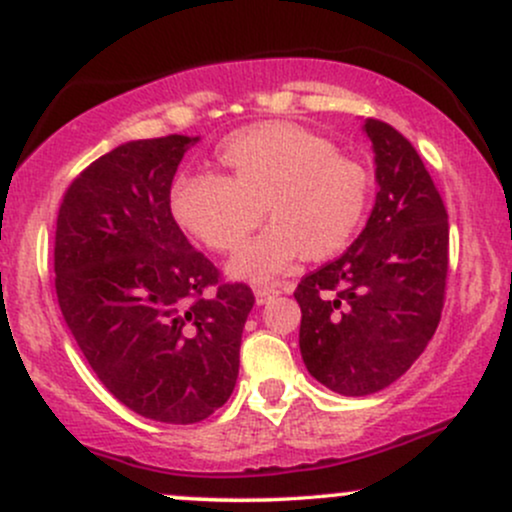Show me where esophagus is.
<instances>
[{
  "label": "esophagus",
  "instance_id": "esophagus-1",
  "mask_svg": "<svg viewBox=\"0 0 512 512\" xmlns=\"http://www.w3.org/2000/svg\"><path fill=\"white\" fill-rule=\"evenodd\" d=\"M276 293H281V286L279 284H262V286H255V298L257 303H267L269 298L276 296Z\"/></svg>",
  "mask_w": 512,
  "mask_h": 512
}]
</instances>
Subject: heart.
I'll return each mask as SVG.
<instances>
[{"label": "heart", "instance_id": "heart-1", "mask_svg": "<svg viewBox=\"0 0 512 512\" xmlns=\"http://www.w3.org/2000/svg\"><path fill=\"white\" fill-rule=\"evenodd\" d=\"M223 178L182 175L170 214L199 243L233 252L260 226H272L233 257L240 279H269L298 257L327 260L346 248L368 204L366 168L296 122H257L216 149Z\"/></svg>", "mask_w": 512, "mask_h": 512}]
</instances>
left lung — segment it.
Segmentation results:
<instances>
[{"instance_id": "8db88e82", "label": "left lung", "mask_w": 512, "mask_h": 512, "mask_svg": "<svg viewBox=\"0 0 512 512\" xmlns=\"http://www.w3.org/2000/svg\"><path fill=\"white\" fill-rule=\"evenodd\" d=\"M363 127L380 185L370 219L293 291L305 368L346 397L383 390L421 356L438 330L450 262L448 211L419 151L383 120Z\"/></svg>"}]
</instances>
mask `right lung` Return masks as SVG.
Instances as JSON below:
<instances>
[{"label":"right lung","instance_id":"add662e5","mask_svg":"<svg viewBox=\"0 0 512 512\" xmlns=\"http://www.w3.org/2000/svg\"><path fill=\"white\" fill-rule=\"evenodd\" d=\"M192 142L139 139L93 161L64 192L55 231L57 301L81 354L110 395L163 424H197L226 404L255 305L170 214Z\"/></svg>","mask_w":512,"mask_h":512}]
</instances>
